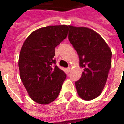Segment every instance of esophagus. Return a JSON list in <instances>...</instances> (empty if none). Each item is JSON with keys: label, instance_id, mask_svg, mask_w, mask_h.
Listing matches in <instances>:
<instances>
[{"label": "esophagus", "instance_id": "obj_1", "mask_svg": "<svg viewBox=\"0 0 124 124\" xmlns=\"http://www.w3.org/2000/svg\"><path fill=\"white\" fill-rule=\"evenodd\" d=\"M66 70H67L68 72H70V71H71V68H70V67L67 68V69H66Z\"/></svg>", "mask_w": 124, "mask_h": 124}]
</instances>
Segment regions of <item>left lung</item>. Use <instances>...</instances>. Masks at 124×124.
<instances>
[{"label":"left lung","mask_w":124,"mask_h":124,"mask_svg":"<svg viewBox=\"0 0 124 124\" xmlns=\"http://www.w3.org/2000/svg\"><path fill=\"white\" fill-rule=\"evenodd\" d=\"M68 40L80 58L84 72L75 82L81 98L91 100L99 96L106 83L112 66V51L101 36L90 28L68 26Z\"/></svg>","instance_id":"left-lung-1"}]
</instances>
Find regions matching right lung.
Instances as JSON below:
<instances>
[{
  "label": "right lung",
  "mask_w": 124,
  "mask_h": 124,
  "mask_svg": "<svg viewBox=\"0 0 124 124\" xmlns=\"http://www.w3.org/2000/svg\"><path fill=\"white\" fill-rule=\"evenodd\" d=\"M68 26H48L34 31L20 50V79L31 98L48 104L57 98L66 75L56 65L55 48L66 38Z\"/></svg>",
  "instance_id": "right-lung-1"
}]
</instances>
